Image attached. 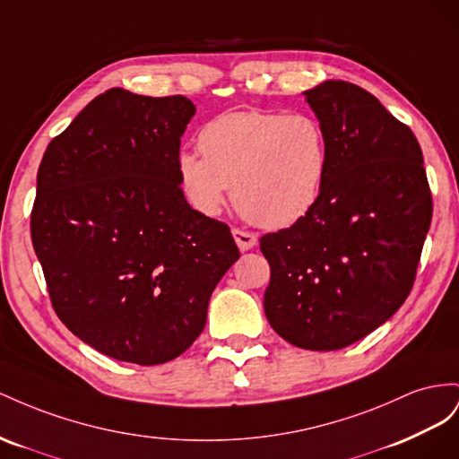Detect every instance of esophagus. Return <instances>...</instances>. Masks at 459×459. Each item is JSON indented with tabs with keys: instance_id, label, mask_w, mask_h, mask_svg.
Masks as SVG:
<instances>
[{
	"instance_id": "obj_1",
	"label": "esophagus",
	"mask_w": 459,
	"mask_h": 459,
	"mask_svg": "<svg viewBox=\"0 0 459 459\" xmlns=\"http://www.w3.org/2000/svg\"><path fill=\"white\" fill-rule=\"evenodd\" d=\"M232 237L234 240H237L238 247L242 252H247L252 250V247L257 244V237L254 232H247V230H242V229H232Z\"/></svg>"
}]
</instances>
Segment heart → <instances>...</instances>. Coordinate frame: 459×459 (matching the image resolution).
I'll return each instance as SVG.
<instances>
[{"label":"heart","instance_id":"heart-1","mask_svg":"<svg viewBox=\"0 0 459 459\" xmlns=\"http://www.w3.org/2000/svg\"><path fill=\"white\" fill-rule=\"evenodd\" d=\"M200 152H180L177 171L195 209L217 215L232 200L261 227H288L316 205L326 171V136L307 113L229 111L205 123Z\"/></svg>","mask_w":459,"mask_h":459}]
</instances>
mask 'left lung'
<instances>
[{
    "label": "left lung",
    "mask_w": 459,
    "mask_h": 459,
    "mask_svg": "<svg viewBox=\"0 0 459 459\" xmlns=\"http://www.w3.org/2000/svg\"><path fill=\"white\" fill-rule=\"evenodd\" d=\"M326 136L321 194L292 227L261 237L264 307L286 342L346 348L410 296L433 198L421 146L368 90L326 81L304 91Z\"/></svg>",
    "instance_id": "1"
}]
</instances>
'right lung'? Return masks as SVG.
<instances>
[{"label":"right lung","instance_id":"1","mask_svg":"<svg viewBox=\"0 0 459 459\" xmlns=\"http://www.w3.org/2000/svg\"><path fill=\"white\" fill-rule=\"evenodd\" d=\"M185 96L111 88L49 142L30 215L57 317L119 361L160 365L200 336L217 282L240 257L230 229L180 188Z\"/></svg>","mask_w":459,"mask_h":459}]
</instances>
